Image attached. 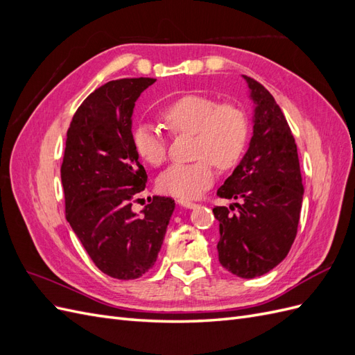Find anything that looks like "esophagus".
<instances>
[{"label": "esophagus", "instance_id": "34e87169", "mask_svg": "<svg viewBox=\"0 0 355 355\" xmlns=\"http://www.w3.org/2000/svg\"><path fill=\"white\" fill-rule=\"evenodd\" d=\"M178 202L180 204V206H184L187 209H196L197 204L192 202V201H188V200H178Z\"/></svg>", "mask_w": 355, "mask_h": 355}]
</instances>
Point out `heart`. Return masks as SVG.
Returning <instances> with one entry per match:
<instances>
[{"label": "heart", "instance_id": "b5f03b06", "mask_svg": "<svg viewBox=\"0 0 355 355\" xmlns=\"http://www.w3.org/2000/svg\"><path fill=\"white\" fill-rule=\"evenodd\" d=\"M170 135H192V163H179L159 175L157 187L166 196L192 200L211 187L214 166L232 168L249 142V120L235 103H218L209 96L185 94L161 112ZM137 155L151 166L167 159V141L157 128L139 124L132 133Z\"/></svg>", "mask_w": 355, "mask_h": 355}]
</instances>
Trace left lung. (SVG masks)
Returning a JSON list of instances; mask_svg holds the SVG:
<instances>
[{"label":"left lung","instance_id":"left-lung-1","mask_svg":"<svg viewBox=\"0 0 355 355\" xmlns=\"http://www.w3.org/2000/svg\"><path fill=\"white\" fill-rule=\"evenodd\" d=\"M256 105L253 136L245 155L218 189L239 209L214 207L220 265L241 278L266 274L292 247L302 209L304 185L292 130L272 94L244 75Z\"/></svg>","mask_w":355,"mask_h":355}]
</instances>
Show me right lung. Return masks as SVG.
<instances>
[{
  "label": "right lung",
  "instance_id": "obj_1",
  "mask_svg": "<svg viewBox=\"0 0 355 355\" xmlns=\"http://www.w3.org/2000/svg\"><path fill=\"white\" fill-rule=\"evenodd\" d=\"M154 78H121L90 93L73 114L60 167L65 214L99 270L135 280L154 266L175 200L154 197L141 216L132 210L146 171L132 141V114Z\"/></svg>",
  "mask_w": 355,
  "mask_h": 355
}]
</instances>
